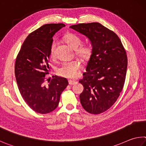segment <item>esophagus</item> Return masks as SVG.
<instances>
[{"label":"esophagus","mask_w":146,"mask_h":146,"mask_svg":"<svg viewBox=\"0 0 146 146\" xmlns=\"http://www.w3.org/2000/svg\"><path fill=\"white\" fill-rule=\"evenodd\" d=\"M68 82L70 85H75L77 83V82H76L75 80H69Z\"/></svg>","instance_id":"34e87169"}]
</instances>
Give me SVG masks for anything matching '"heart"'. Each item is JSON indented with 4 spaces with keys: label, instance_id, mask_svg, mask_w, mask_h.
Returning <instances> with one entry per match:
<instances>
[{
    "label": "heart",
    "instance_id": "obj_1",
    "mask_svg": "<svg viewBox=\"0 0 146 146\" xmlns=\"http://www.w3.org/2000/svg\"><path fill=\"white\" fill-rule=\"evenodd\" d=\"M64 40L69 46L75 49L76 55L82 59L87 60L89 59L92 54V48L88 44H81V39L76 34L69 33L66 34L64 37ZM54 44L51 48V57L54 56ZM80 68V62L78 60L66 62L60 66L58 69V73L62 76L67 78H74L78 75V71Z\"/></svg>",
    "mask_w": 146,
    "mask_h": 146
}]
</instances>
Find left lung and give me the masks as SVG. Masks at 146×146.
<instances>
[{
  "instance_id": "left-lung-1",
  "label": "left lung",
  "mask_w": 146,
  "mask_h": 146,
  "mask_svg": "<svg viewBox=\"0 0 146 146\" xmlns=\"http://www.w3.org/2000/svg\"><path fill=\"white\" fill-rule=\"evenodd\" d=\"M70 27L91 42L92 54L79 81L84 86L80 100L87 112L99 114L112 107L123 90L128 66L126 51L117 34L100 23Z\"/></svg>"
}]
</instances>
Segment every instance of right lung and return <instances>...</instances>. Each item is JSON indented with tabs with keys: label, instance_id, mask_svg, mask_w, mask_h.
Segmentation results:
<instances>
[{
	"label": "right lung",
	"instance_id": "add662e5",
	"mask_svg": "<svg viewBox=\"0 0 146 146\" xmlns=\"http://www.w3.org/2000/svg\"><path fill=\"white\" fill-rule=\"evenodd\" d=\"M63 23L46 24L31 33L23 42L15 62V73L21 95L35 112L48 113L59 105L60 96L68 85L67 79L45 75L50 70L53 36Z\"/></svg>",
	"mask_w": 146,
	"mask_h": 146
}]
</instances>
